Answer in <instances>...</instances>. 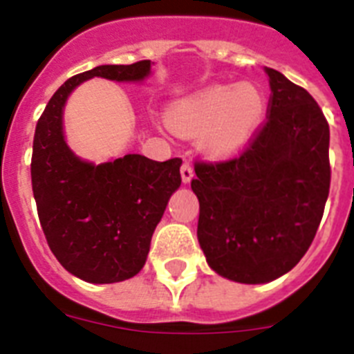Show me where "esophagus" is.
I'll list each match as a JSON object with an SVG mask.
<instances>
[{
	"label": "esophagus",
	"mask_w": 354,
	"mask_h": 354,
	"mask_svg": "<svg viewBox=\"0 0 354 354\" xmlns=\"http://www.w3.org/2000/svg\"><path fill=\"white\" fill-rule=\"evenodd\" d=\"M193 168L189 162H184L183 167H180V179H183V184H189L193 180Z\"/></svg>",
	"instance_id": "34e87169"
}]
</instances>
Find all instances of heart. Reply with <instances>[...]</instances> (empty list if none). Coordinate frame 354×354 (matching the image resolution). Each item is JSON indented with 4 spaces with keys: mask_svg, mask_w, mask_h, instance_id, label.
<instances>
[{
    "mask_svg": "<svg viewBox=\"0 0 354 354\" xmlns=\"http://www.w3.org/2000/svg\"><path fill=\"white\" fill-rule=\"evenodd\" d=\"M264 113V95L255 84H212L175 101L167 124L184 138L196 136L205 158L225 159L252 142Z\"/></svg>",
    "mask_w": 354,
    "mask_h": 354,
    "instance_id": "obj_1",
    "label": "heart"
}]
</instances>
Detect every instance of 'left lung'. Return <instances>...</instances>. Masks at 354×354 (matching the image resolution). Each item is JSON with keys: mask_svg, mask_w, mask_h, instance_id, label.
Instances as JSON below:
<instances>
[{"mask_svg": "<svg viewBox=\"0 0 354 354\" xmlns=\"http://www.w3.org/2000/svg\"><path fill=\"white\" fill-rule=\"evenodd\" d=\"M270 77V117L227 162H196L200 248L212 271L239 283L289 273L314 241L330 192V127L310 93L282 72Z\"/></svg>", "mask_w": 354, "mask_h": 354, "instance_id": "obj_1", "label": "left lung"}]
</instances>
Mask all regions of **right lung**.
Instances as JSON below:
<instances>
[{
	"label": "right lung",
	"instance_id": "right-lung-1",
	"mask_svg": "<svg viewBox=\"0 0 354 354\" xmlns=\"http://www.w3.org/2000/svg\"><path fill=\"white\" fill-rule=\"evenodd\" d=\"M152 65H99L77 74L56 90L37 122L31 186L40 225L58 262L88 283L124 282L142 271L152 234L180 186L183 161L140 154L101 165L81 159L65 140V104L92 77L143 83Z\"/></svg>",
	"mask_w": 354,
	"mask_h": 354
}]
</instances>
